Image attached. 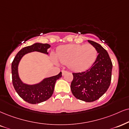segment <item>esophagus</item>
Instances as JSON below:
<instances>
[{
    "instance_id": "esophagus-1",
    "label": "esophagus",
    "mask_w": 129,
    "mask_h": 129,
    "mask_svg": "<svg viewBox=\"0 0 129 129\" xmlns=\"http://www.w3.org/2000/svg\"><path fill=\"white\" fill-rule=\"evenodd\" d=\"M61 72H62V75H64L66 74L68 72L66 71H64V70H62Z\"/></svg>"
}]
</instances>
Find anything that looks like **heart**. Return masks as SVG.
<instances>
[{
    "label": "heart",
    "mask_w": 129,
    "mask_h": 129,
    "mask_svg": "<svg viewBox=\"0 0 129 129\" xmlns=\"http://www.w3.org/2000/svg\"><path fill=\"white\" fill-rule=\"evenodd\" d=\"M97 55V50L90 44H69L61 47L57 51L58 60L75 72H82L89 69L96 60Z\"/></svg>",
    "instance_id": "heart-1"
}]
</instances>
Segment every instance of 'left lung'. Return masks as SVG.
I'll return each mask as SVG.
<instances>
[{
    "instance_id": "1",
    "label": "left lung",
    "mask_w": 129,
    "mask_h": 129,
    "mask_svg": "<svg viewBox=\"0 0 129 129\" xmlns=\"http://www.w3.org/2000/svg\"><path fill=\"white\" fill-rule=\"evenodd\" d=\"M95 47L98 55L90 69L82 72L72 73L71 84L74 96L81 101L91 102L103 96L111 84L112 63L109 55L100 44L88 40Z\"/></svg>"
}]
</instances>
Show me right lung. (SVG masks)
<instances>
[{
	"label": "right lung",
	"mask_w": 129,
	"mask_h": 129,
	"mask_svg": "<svg viewBox=\"0 0 129 129\" xmlns=\"http://www.w3.org/2000/svg\"><path fill=\"white\" fill-rule=\"evenodd\" d=\"M50 47L48 44L35 43L32 45L23 48L17 54L12 63V79L14 88L20 98L31 104L43 102L51 97L54 90L55 82L61 77V72L55 76L45 78L38 84L28 85L23 83L19 77L18 72L19 62L22 57L28 52L38 51L48 54L47 50Z\"/></svg>",
	"instance_id": "1"
}]
</instances>
